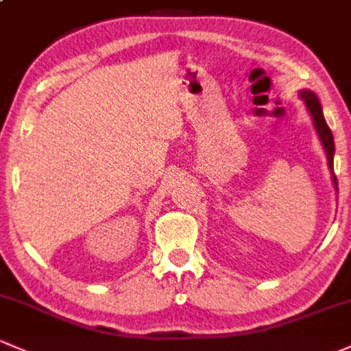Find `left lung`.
<instances>
[{
    "label": "left lung",
    "mask_w": 351,
    "mask_h": 351,
    "mask_svg": "<svg viewBox=\"0 0 351 351\" xmlns=\"http://www.w3.org/2000/svg\"><path fill=\"white\" fill-rule=\"evenodd\" d=\"M300 99L303 100L304 107L308 108V114L311 115L313 125H315L316 134H318L319 142H322L323 149H325L326 154V160H328V167H330L331 172V180H333L335 189L338 191V182H337V176L333 172V156H335V141H333V134H331L330 127H328L325 115H323V108L322 104H319L318 97L315 95V92L311 90H301L300 92Z\"/></svg>",
    "instance_id": "left-lung-1"
}]
</instances>
